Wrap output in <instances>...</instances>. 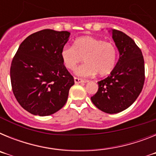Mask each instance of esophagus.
Returning <instances> with one entry per match:
<instances>
[{
	"mask_svg": "<svg viewBox=\"0 0 156 156\" xmlns=\"http://www.w3.org/2000/svg\"><path fill=\"white\" fill-rule=\"evenodd\" d=\"M74 81H75V83H76V84H78V83H86V81L80 79V78H78V77H74Z\"/></svg>",
	"mask_w": 156,
	"mask_h": 156,
	"instance_id": "esophagus-1",
	"label": "esophagus"
}]
</instances>
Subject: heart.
Instances as JSON below:
<instances>
[{
  "instance_id": "obj_1",
  "label": "heart",
  "mask_w": 156,
  "mask_h": 156,
  "mask_svg": "<svg viewBox=\"0 0 156 156\" xmlns=\"http://www.w3.org/2000/svg\"><path fill=\"white\" fill-rule=\"evenodd\" d=\"M116 55L114 44L90 36L77 38L73 46H65L61 51L63 64L69 70L75 69L83 58L85 63L78 68L76 74L83 77L110 74L115 67Z\"/></svg>"
}]
</instances>
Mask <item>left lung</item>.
Masks as SVG:
<instances>
[{
    "label": "left lung",
    "instance_id": "8db88e82",
    "mask_svg": "<svg viewBox=\"0 0 156 156\" xmlns=\"http://www.w3.org/2000/svg\"><path fill=\"white\" fill-rule=\"evenodd\" d=\"M112 38L119 52V58L110 75L98 82V90L91 98L98 109L109 114L126 109L137 98L144 83V62L142 52L132 38L117 30Z\"/></svg>",
    "mask_w": 156,
    "mask_h": 156
}]
</instances>
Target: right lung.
Listing matches in <instances>:
<instances>
[{"instance_id":"1","label":"right lung","mask_w":156,"mask_h":156,"mask_svg":"<svg viewBox=\"0 0 156 156\" xmlns=\"http://www.w3.org/2000/svg\"><path fill=\"white\" fill-rule=\"evenodd\" d=\"M70 33L43 30L27 37L12 59V91L30 113L45 116L66 105L73 76L64 66L61 51Z\"/></svg>"}]
</instances>
